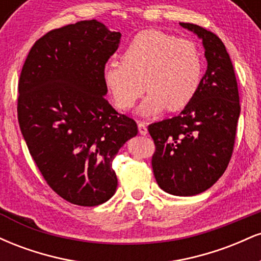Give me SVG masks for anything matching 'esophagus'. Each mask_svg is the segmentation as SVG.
Masks as SVG:
<instances>
[{
	"instance_id": "obj_1",
	"label": "esophagus",
	"mask_w": 261,
	"mask_h": 261,
	"mask_svg": "<svg viewBox=\"0 0 261 261\" xmlns=\"http://www.w3.org/2000/svg\"><path fill=\"white\" fill-rule=\"evenodd\" d=\"M137 126H139V133L141 134V135H147V125L145 124V122H142V121H139L137 122Z\"/></svg>"
}]
</instances>
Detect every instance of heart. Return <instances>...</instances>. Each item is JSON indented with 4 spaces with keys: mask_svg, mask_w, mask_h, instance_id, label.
I'll use <instances>...</instances> for the list:
<instances>
[{
    "mask_svg": "<svg viewBox=\"0 0 261 261\" xmlns=\"http://www.w3.org/2000/svg\"><path fill=\"white\" fill-rule=\"evenodd\" d=\"M202 73V54L194 41L148 29L131 39L121 62H108L103 81L121 110L134 107L146 87L148 94L140 113L151 116L164 108L178 112L187 107L199 91Z\"/></svg>",
    "mask_w": 261,
    "mask_h": 261,
    "instance_id": "heart-1",
    "label": "heart"
}]
</instances>
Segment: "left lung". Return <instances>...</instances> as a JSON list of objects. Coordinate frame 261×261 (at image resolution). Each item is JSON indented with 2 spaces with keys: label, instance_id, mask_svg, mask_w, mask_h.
I'll return each mask as SVG.
<instances>
[{
  "label": "left lung",
  "instance_id": "8db88e82",
  "mask_svg": "<svg viewBox=\"0 0 261 261\" xmlns=\"http://www.w3.org/2000/svg\"><path fill=\"white\" fill-rule=\"evenodd\" d=\"M180 25L202 39L207 70L180 115L148 125V133L155 146L152 168L157 184L172 195L193 196L211 188L228 167L241 106L222 40L193 23Z\"/></svg>",
  "mask_w": 261,
  "mask_h": 261
}]
</instances>
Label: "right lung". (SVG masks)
Wrapping results in <instances>:
<instances>
[{
    "label": "right lung",
    "mask_w": 261,
    "mask_h": 261,
    "mask_svg": "<svg viewBox=\"0 0 261 261\" xmlns=\"http://www.w3.org/2000/svg\"><path fill=\"white\" fill-rule=\"evenodd\" d=\"M121 34L97 19L47 32L27 56L18 83V122L29 153L66 201L97 206L118 187L112 162L137 135L134 119L104 95L103 70Z\"/></svg>",
    "instance_id": "add662e5"
}]
</instances>
